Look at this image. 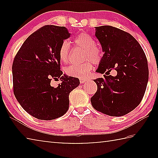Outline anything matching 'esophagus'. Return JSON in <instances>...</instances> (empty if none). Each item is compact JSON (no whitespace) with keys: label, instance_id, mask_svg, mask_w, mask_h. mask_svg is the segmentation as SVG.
Returning a JSON list of instances; mask_svg holds the SVG:
<instances>
[{"label":"esophagus","instance_id":"34e87169","mask_svg":"<svg viewBox=\"0 0 158 158\" xmlns=\"http://www.w3.org/2000/svg\"><path fill=\"white\" fill-rule=\"evenodd\" d=\"M80 82H81V84H84L85 81H88V79H85V78H80Z\"/></svg>","mask_w":158,"mask_h":158}]
</instances>
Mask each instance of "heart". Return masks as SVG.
Returning a JSON list of instances; mask_svg holds the SVG:
<instances>
[{
  "instance_id": "heart-1",
  "label": "heart",
  "mask_w": 158,
  "mask_h": 158,
  "mask_svg": "<svg viewBox=\"0 0 158 158\" xmlns=\"http://www.w3.org/2000/svg\"><path fill=\"white\" fill-rule=\"evenodd\" d=\"M76 43L85 50L84 60H87L81 64H73L65 69V73L68 76L76 77H84L89 74L93 68L92 62L95 64L100 63L102 58L100 51L95 47V41L93 37L86 33L79 35L75 38ZM70 46L68 41H63L61 43L58 56L63 63H67L69 58Z\"/></svg>"
}]
</instances>
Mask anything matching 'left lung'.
Wrapping results in <instances>:
<instances>
[{
  "mask_svg": "<svg viewBox=\"0 0 158 158\" xmlns=\"http://www.w3.org/2000/svg\"><path fill=\"white\" fill-rule=\"evenodd\" d=\"M95 35L104 52L96 73L107 74L114 69L117 74L94 79L98 90L90 98L92 106L109 116H124L139 105L145 93L148 81L146 55L135 37L119 28L98 26Z\"/></svg>",
  "mask_w": 158,
  "mask_h": 158,
  "instance_id": "8db88e82",
  "label": "left lung"
}]
</instances>
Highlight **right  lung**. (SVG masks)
Listing matches in <instances>:
<instances>
[{"label": "right lung", "instance_id": "right-lung-1", "mask_svg": "<svg viewBox=\"0 0 158 158\" xmlns=\"http://www.w3.org/2000/svg\"><path fill=\"white\" fill-rule=\"evenodd\" d=\"M70 37L64 26H44L23 42L12 64L14 94L32 116L50 121L63 116L69 108V95L79 85L78 78L63 74L58 51ZM62 82L54 88L53 79Z\"/></svg>", "mask_w": 158, "mask_h": 158}]
</instances>
